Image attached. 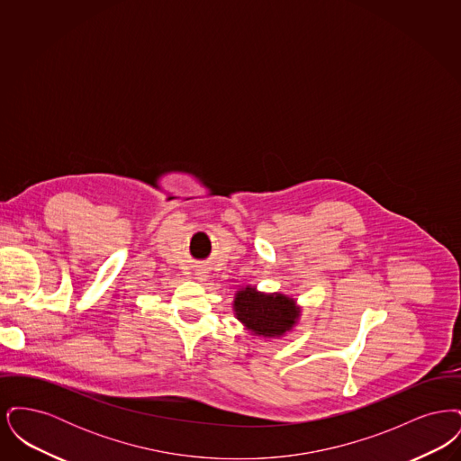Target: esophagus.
I'll list each match as a JSON object with an SVG mask.
<instances>
[{"label":"esophagus","instance_id":"obj_1","mask_svg":"<svg viewBox=\"0 0 461 461\" xmlns=\"http://www.w3.org/2000/svg\"><path fill=\"white\" fill-rule=\"evenodd\" d=\"M195 276H197V280L203 282L209 275H207V271H205V269H197V271H195Z\"/></svg>","mask_w":461,"mask_h":461}]
</instances>
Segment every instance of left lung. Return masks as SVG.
<instances>
[{"label":"left lung","mask_w":461,"mask_h":461,"mask_svg":"<svg viewBox=\"0 0 461 461\" xmlns=\"http://www.w3.org/2000/svg\"><path fill=\"white\" fill-rule=\"evenodd\" d=\"M235 318L256 337L280 339L301 318V307L285 294H264L256 286H245L235 294Z\"/></svg>","instance_id":"obj_1"}]
</instances>
